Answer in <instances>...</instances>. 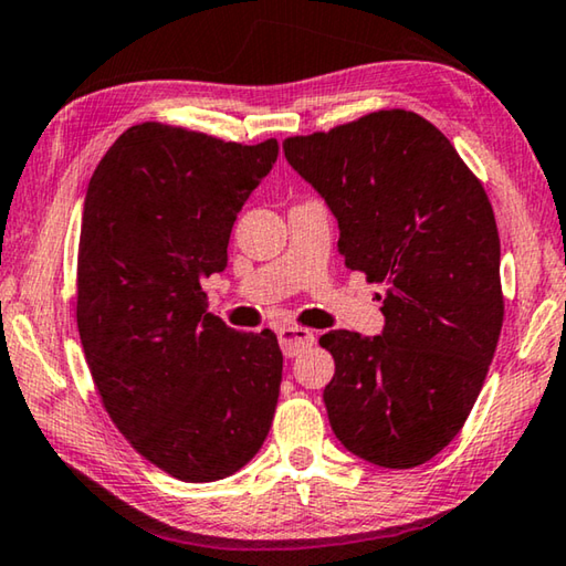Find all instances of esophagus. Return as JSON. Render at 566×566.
Masks as SVG:
<instances>
[{"label":"esophagus","mask_w":566,"mask_h":566,"mask_svg":"<svg viewBox=\"0 0 566 566\" xmlns=\"http://www.w3.org/2000/svg\"><path fill=\"white\" fill-rule=\"evenodd\" d=\"M276 335H280L282 353L286 357H297L304 349L315 345V335H312V329L307 327H282Z\"/></svg>","instance_id":"1"}]
</instances>
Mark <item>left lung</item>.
<instances>
[{
	"instance_id": "obj_1",
	"label": "left lung",
	"mask_w": 566,
	"mask_h": 566,
	"mask_svg": "<svg viewBox=\"0 0 566 566\" xmlns=\"http://www.w3.org/2000/svg\"><path fill=\"white\" fill-rule=\"evenodd\" d=\"M282 148L337 217L345 266L385 286L382 335L319 337L335 357L329 426L382 469L426 463L469 418L504 322L489 196L451 140L400 107Z\"/></svg>"
}]
</instances>
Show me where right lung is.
Instances as JSON below:
<instances>
[{"instance_id": "obj_1", "label": "right lung", "mask_w": 566, "mask_h": 566, "mask_svg": "<svg viewBox=\"0 0 566 566\" xmlns=\"http://www.w3.org/2000/svg\"><path fill=\"white\" fill-rule=\"evenodd\" d=\"M280 143L241 146L138 123L90 178L77 249V332L97 396L143 459L178 481L227 479L272 428L282 349L206 312L237 213Z\"/></svg>"}]
</instances>
